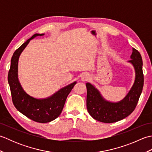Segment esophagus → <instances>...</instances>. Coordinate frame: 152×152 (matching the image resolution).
Segmentation results:
<instances>
[{"instance_id": "34e87169", "label": "esophagus", "mask_w": 152, "mask_h": 152, "mask_svg": "<svg viewBox=\"0 0 152 152\" xmlns=\"http://www.w3.org/2000/svg\"><path fill=\"white\" fill-rule=\"evenodd\" d=\"M89 74H83V75L82 76V77H81V80L82 82H86V81H87V80H88L89 79Z\"/></svg>"}]
</instances>
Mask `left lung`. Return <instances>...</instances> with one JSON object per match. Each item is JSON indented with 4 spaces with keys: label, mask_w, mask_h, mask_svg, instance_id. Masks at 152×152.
I'll return each mask as SVG.
<instances>
[{
    "label": "left lung",
    "mask_w": 152,
    "mask_h": 152,
    "mask_svg": "<svg viewBox=\"0 0 152 152\" xmlns=\"http://www.w3.org/2000/svg\"><path fill=\"white\" fill-rule=\"evenodd\" d=\"M128 63L134 67L133 85L125 97L118 102L107 101L92 83H87V109L91 117L103 123L120 121L130 115L136 107L144 86L142 59L140 53L133 48Z\"/></svg>",
    "instance_id": "left-lung-1"
}]
</instances>
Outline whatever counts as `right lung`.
<instances>
[{"label": "right lung", "instance_id": "add662e5", "mask_svg": "<svg viewBox=\"0 0 152 152\" xmlns=\"http://www.w3.org/2000/svg\"><path fill=\"white\" fill-rule=\"evenodd\" d=\"M44 34H35L15 51L11 59L8 81L10 88L12 101L15 107L22 114L34 121L48 123L59 117L62 112L67 96L76 83V81L63 87L46 98L38 99L25 91L18 78V61L22 51L29 42Z\"/></svg>", "mask_w": 152, "mask_h": 152}]
</instances>
